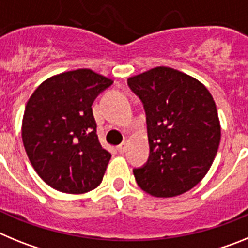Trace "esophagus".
<instances>
[{
	"label": "esophagus",
	"mask_w": 248,
	"mask_h": 248,
	"mask_svg": "<svg viewBox=\"0 0 248 248\" xmlns=\"http://www.w3.org/2000/svg\"><path fill=\"white\" fill-rule=\"evenodd\" d=\"M117 150L119 151L120 154H124V153H125V151H126V143H122V144H120V145H118Z\"/></svg>",
	"instance_id": "obj_1"
}]
</instances>
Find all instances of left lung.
I'll use <instances>...</instances> for the list:
<instances>
[{
  "mask_svg": "<svg viewBox=\"0 0 248 248\" xmlns=\"http://www.w3.org/2000/svg\"><path fill=\"white\" fill-rule=\"evenodd\" d=\"M146 115L148 161L133 170L155 198H172L198 185L212 165L221 139L212 95L192 77L156 67L128 79Z\"/></svg>",
  "mask_w": 248,
  "mask_h": 248,
  "instance_id": "1",
  "label": "left lung"
}]
</instances>
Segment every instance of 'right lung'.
<instances>
[{"instance_id": "add662e5", "label": "right lung", "mask_w": 248, "mask_h": 248, "mask_svg": "<svg viewBox=\"0 0 248 248\" xmlns=\"http://www.w3.org/2000/svg\"><path fill=\"white\" fill-rule=\"evenodd\" d=\"M111 80L91 69L50 77L27 102L22 140L31 164L46 184L83 194L103 180L111 154L102 148L92 104Z\"/></svg>"}]
</instances>
